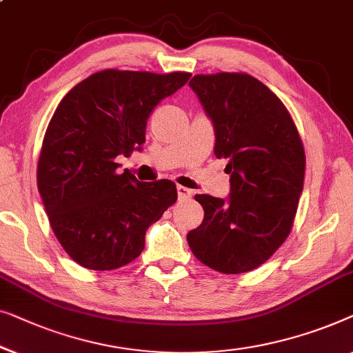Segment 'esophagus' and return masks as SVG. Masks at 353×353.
Returning <instances> with one entry per match:
<instances>
[{"label":"esophagus","mask_w":353,"mask_h":353,"mask_svg":"<svg viewBox=\"0 0 353 353\" xmlns=\"http://www.w3.org/2000/svg\"><path fill=\"white\" fill-rule=\"evenodd\" d=\"M177 195H179V200H181V201H183V200H190V198H192V192L188 190L187 187L177 185Z\"/></svg>","instance_id":"1"}]
</instances>
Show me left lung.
I'll list each match as a JSON object with an SVG mask.
<instances>
[{"label":"left lung","mask_w":353,"mask_h":353,"mask_svg":"<svg viewBox=\"0 0 353 353\" xmlns=\"http://www.w3.org/2000/svg\"><path fill=\"white\" fill-rule=\"evenodd\" d=\"M190 88L214 125L216 157L228 160L230 195H195L205 217L188 232V246L212 270L245 274L290 235L304 187V145L288 108L254 77L195 75Z\"/></svg>","instance_id":"8db88e82"}]
</instances>
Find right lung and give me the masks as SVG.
Segmentation results:
<instances>
[{"label": "right lung", "instance_id": "add662e5", "mask_svg": "<svg viewBox=\"0 0 353 353\" xmlns=\"http://www.w3.org/2000/svg\"><path fill=\"white\" fill-rule=\"evenodd\" d=\"M190 77L108 68L78 83L57 105L37 181L54 235L77 264L115 270L132 262L147 228L176 203L174 182H139L128 170L117 172L115 158L141 150L153 108Z\"/></svg>", "mask_w": 353, "mask_h": 353}]
</instances>
